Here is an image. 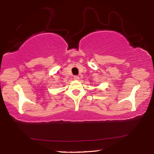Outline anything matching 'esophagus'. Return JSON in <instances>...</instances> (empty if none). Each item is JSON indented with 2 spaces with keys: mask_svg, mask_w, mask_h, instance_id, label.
<instances>
[{
  "mask_svg": "<svg viewBox=\"0 0 154 154\" xmlns=\"http://www.w3.org/2000/svg\"><path fill=\"white\" fill-rule=\"evenodd\" d=\"M74 80H79V76H74Z\"/></svg>",
  "mask_w": 154,
  "mask_h": 154,
  "instance_id": "34e87169",
  "label": "esophagus"
}]
</instances>
